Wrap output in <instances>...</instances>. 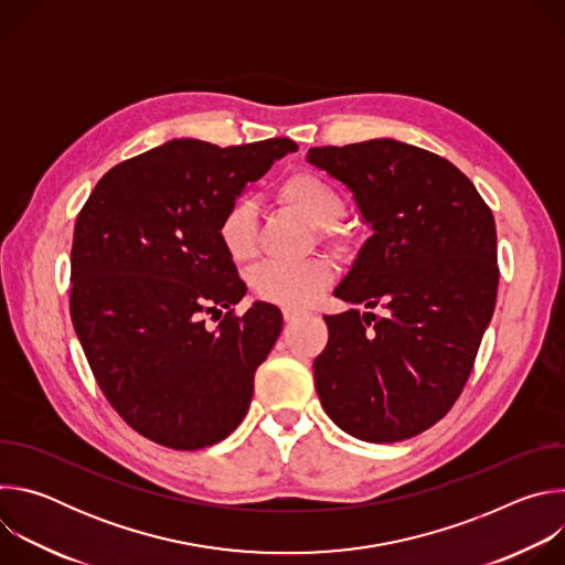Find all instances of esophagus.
I'll use <instances>...</instances> for the list:
<instances>
[{
  "mask_svg": "<svg viewBox=\"0 0 565 565\" xmlns=\"http://www.w3.org/2000/svg\"><path fill=\"white\" fill-rule=\"evenodd\" d=\"M299 315H301V310H297V308H288V306L284 308V319L286 321H295Z\"/></svg>",
  "mask_w": 565,
  "mask_h": 565,
  "instance_id": "1",
  "label": "esophagus"
}]
</instances>
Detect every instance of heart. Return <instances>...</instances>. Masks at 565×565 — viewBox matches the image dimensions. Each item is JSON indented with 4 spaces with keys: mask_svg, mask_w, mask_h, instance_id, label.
<instances>
[{
    "mask_svg": "<svg viewBox=\"0 0 565 565\" xmlns=\"http://www.w3.org/2000/svg\"><path fill=\"white\" fill-rule=\"evenodd\" d=\"M279 199L299 212L321 234L335 236L333 223L342 214L338 190L312 172H297L279 188ZM218 238L234 262H248L255 255L257 207L241 199L234 201L218 221ZM331 266L324 259L303 262H266L253 273V286L266 301L288 308L312 303L331 284Z\"/></svg>",
    "mask_w": 565,
    "mask_h": 565,
    "instance_id": "heart-1",
    "label": "heart"
}]
</instances>
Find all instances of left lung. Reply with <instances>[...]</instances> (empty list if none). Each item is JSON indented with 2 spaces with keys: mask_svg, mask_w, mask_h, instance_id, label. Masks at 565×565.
<instances>
[{
  "mask_svg": "<svg viewBox=\"0 0 565 565\" xmlns=\"http://www.w3.org/2000/svg\"><path fill=\"white\" fill-rule=\"evenodd\" d=\"M306 160L347 185L371 227L335 288L366 312L324 315L329 344L312 362L319 402L353 438H414L451 409L492 321V210L449 160L393 138L312 147Z\"/></svg>",
  "mask_w": 565,
  "mask_h": 565,
  "instance_id": "obj_1",
  "label": "left lung"
}]
</instances>
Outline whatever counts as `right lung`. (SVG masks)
<instances>
[{"label": "right lung", "mask_w": 565, "mask_h": 565, "mask_svg": "<svg viewBox=\"0 0 565 565\" xmlns=\"http://www.w3.org/2000/svg\"><path fill=\"white\" fill-rule=\"evenodd\" d=\"M290 138L216 147L174 138L111 168L77 214L71 319L120 418L172 449H203L244 420L255 371L281 333V310L246 295L218 238L223 212ZM228 312L216 330L202 315Z\"/></svg>", "instance_id": "right-lung-1"}]
</instances>
